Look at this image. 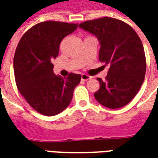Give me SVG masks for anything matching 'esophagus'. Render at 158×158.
<instances>
[{"label":"esophagus","instance_id":"1","mask_svg":"<svg viewBox=\"0 0 158 158\" xmlns=\"http://www.w3.org/2000/svg\"><path fill=\"white\" fill-rule=\"evenodd\" d=\"M89 79H91V76H88V75H85V74H82V81H88Z\"/></svg>","mask_w":158,"mask_h":158}]
</instances>
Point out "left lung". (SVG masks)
Wrapping results in <instances>:
<instances>
[{
    "mask_svg": "<svg viewBox=\"0 0 158 158\" xmlns=\"http://www.w3.org/2000/svg\"><path fill=\"white\" fill-rule=\"evenodd\" d=\"M79 27L98 38L99 60L109 67L106 81L98 78L100 88L95 92V98L111 109L127 105L139 91L146 72L145 52L139 36L130 25L112 17L86 21Z\"/></svg>",
    "mask_w": 158,
    "mask_h": 158,
    "instance_id": "left-lung-1",
    "label": "left lung"
}]
</instances>
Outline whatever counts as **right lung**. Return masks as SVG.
Instances as JSON below:
<instances>
[{
    "mask_svg": "<svg viewBox=\"0 0 158 158\" xmlns=\"http://www.w3.org/2000/svg\"><path fill=\"white\" fill-rule=\"evenodd\" d=\"M77 28L76 23L46 21L28 30L19 41L14 56L15 83L28 104L43 115L64 111L72 100L81 75L67 78L53 73L52 60L59 54L61 40Z\"/></svg>",
    "mask_w": 158,
    "mask_h": 158,
    "instance_id": "1",
    "label": "right lung"
}]
</instances>
